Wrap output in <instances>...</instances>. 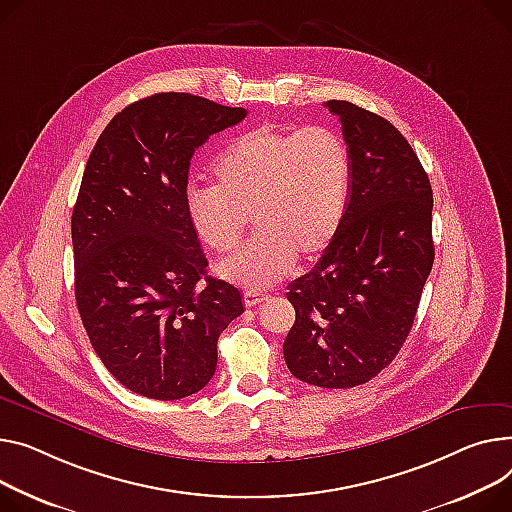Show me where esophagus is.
Returning <instances> with one entry per match:
<instances>
[{
    "mask_svg": "<svg viewBox=\"0 0 512 512\" xmlns=\"http://www.w3.org/2000/svg\"><path fill=\"white\" fill-rule=\"evenodd\" d=\"M243 300H245V306H257V304H261L263 300H267V294H261V292H255V290H247L245 294H243Z\"/></svg>",
    "mask_w": 512,
    "mask_h": 512,
    "instance_id": "obj_1",
    "label": "esophagus"
}]
</instances>
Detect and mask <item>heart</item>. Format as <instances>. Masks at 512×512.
Returning a JSON list of instances; mask_svg holds the SVG:
<instances>
[{"instance_id": "obj_1", "label": "heart", "mask_w": 512, "mask_h": 512, "mask_svg": "<svg viewBox=\"0 0 512 512\" xmlns=\"http://www.w3.org/2000/svg\"><path fill=\"white\" fill-rule=\"evenodd\" d=\"M214 183L185 189V214L199 241L232 253L251 218L257 234L218 274L251 290L274 286L296 265L317 261L346 220L352 156L327 127L288 131L261 125L238 135L216 158Z\"/></svg>"}]
</instances>
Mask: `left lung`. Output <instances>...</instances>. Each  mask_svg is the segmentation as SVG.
<instances>
[{
    "label": "left lung",
    "mask_w": 512,
    "mask_h": 512,
    "mask_svg": "<svg viewBox=\"0 0 512 512\" xmlns=\"http://www.w3.org/2000/svg\"><path fill=\"white\" fill-rule=\"evenodd\" d=\"M325 107L350 148V201L333 245L288 286L284 358L302 383L350 389L389 366L414 325L434 263L432 187L387 119L348 100Z\"/></svg>",
    "instance_id": "8db88e82"
}]
</instances>
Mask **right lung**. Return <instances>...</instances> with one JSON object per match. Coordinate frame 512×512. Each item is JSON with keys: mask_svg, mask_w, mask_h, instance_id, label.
<instances>
[{"mask_svg": "<svg viewBox=\"0 0 512 512\" xmlns=\"http://www.w3.org/2000/svg\"><path fill=\"white\" fill-rule=\"evenodd\" d=\"M247 117L185 92L117 113L86 162L72 214L76 302L102 364L129 391L183 399L206 387L238 288L206 274L185 214L193 152Z\"/></svg>", "mask_w": 512, "mask_h": 512, "instance_id": "1", "label": "right lung"}]
</instances>
